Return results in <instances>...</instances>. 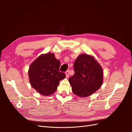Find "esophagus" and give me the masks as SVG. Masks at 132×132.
Returning a JSON list of instances; mask_svg holds the SVG:
<instances>
[{
  "label": "esophagus",
  "mask_w": 132,
  "mask_h": 132,
  "mask_svg": "<svg viewBox=\"0 0 132 132\" xmlns=\"http://www.w3.org/2000/svg\"><path fill=\"white\" fill-rule=\"evenodd\" d=\"M65 74H66V77H67V78L68 77H69V70L66 71Z\"/></svg>",
  "instance_id": "1"
}]
</instances>
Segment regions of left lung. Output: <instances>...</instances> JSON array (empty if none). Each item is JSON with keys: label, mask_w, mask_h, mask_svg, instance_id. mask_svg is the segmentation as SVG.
<instances>
[{"label": "left lung", "mask_w": 132, "mask_h": 132, "mask_svg": "<svg viewBox=\"0 0 132 132\" xmlns=\"http://www.w3.org/2000/svg\"><path fill=\"white\" fill-rule=\"evenodd\" d=\"M74 74L69 78L72 91L80 97L94 93L102 84L103 70L101 65L91 55H79L74 64Z\"/></svg>", "instance_id": "obj_1"}]
</instances>
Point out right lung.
I'll list each match as a JSON object with an SVG mask.
<instances>
[{
  "label": "right lung",
  "instance_id": "1",
  "mask_svg": "<svg viewBox=\"0 0 132 132\" xmlns=\"http://www.w3.org/2000/svg\"><path fill=\"white\" fill-rule=\"evenodd\" d=\"M61 62L53 53L41 55L31 64L29 70L30 82L38 93L48 96L56 91L60 80L66 75L60 72Z\"/></svg>",
  "mask_w": 132,
  "mask_h": 132
}]
</instances>
